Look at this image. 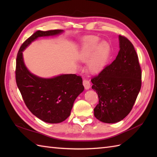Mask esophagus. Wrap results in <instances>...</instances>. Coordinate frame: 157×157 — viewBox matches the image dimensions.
<instances>
[{
  "mask_svg": "<svg viewBox=\"0 0 157 157\" xmlns=\"http://www.w3.org/2000/svg\"><path fill=\"white\" fill-rule=\"evenodd\" d=\"M83 85L84 86L86 90H88L90 88V83L88 79H84V80H83Z\"/></svg>",
  "mask_w": 157,
  "mask_h": 157,
  "instance_id": "34e87169",
  "label": "esophagus"
}]
</instances>
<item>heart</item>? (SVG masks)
<instances>
[{
    "mask_svg": "<svg viewBox=\"0 0 157 157\" xmlns=\"http://www.w3.org/2000/svg\"><path fill=\"white\" fill-rule=\"evenodd\" d=\"M98 37L89 36L83 43L79 52V58L82 61H87L90 59L88 68L92 73H97L104 68L109 55L110 46L108 43L102 42L98 44Z\"/></svg>",
    "mask_w": 157,
    "mask_h": 157,
    "instance_id": "heart-1",
    "label": "heart"
}]
</instances>
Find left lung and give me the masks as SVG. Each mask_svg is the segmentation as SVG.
I'll return each instance as SVG.
<instances>
[{
    "label": "left lung",
    "instance_id": "obj_1",
    "mask_svg": "<svg viewBox=\"0 0 157 157\" xmlns=\"http://www.w3.org/2000/svg\"><path fill=\"white\" fill-rule=\"evenodd\" d=\"M120 50L116 59L91 79L98 96L95 117L106 123L124 119L133 108L140 90L142 71L134 45L119 35Z\"/></svg>",
    "mask_w": 157,
    "mask_h": 157
}]
</instances>
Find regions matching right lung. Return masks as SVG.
Here are the masks:
<instances>
[{
	"label": "right lung",
	"mask_w": 157,
	"mask_h": 157,
	"mask_svg": "<svg viewBox=\"0 0 157 157\" xmlns=\"http://www.w3.org/2000/svg\"><path fill=\"white\" fill-rule=\"evenodd\" d=\"M61 32V29L36 32L23 43L16 59V83L23 101L32 114L49 123H61L71 114L73 102L84 90L82 78L75 74L61 75L50 79L39 78L26 68L22 52L38 37Z\"/></svg>",
	"instance_id": "1"
}]
</instances>
